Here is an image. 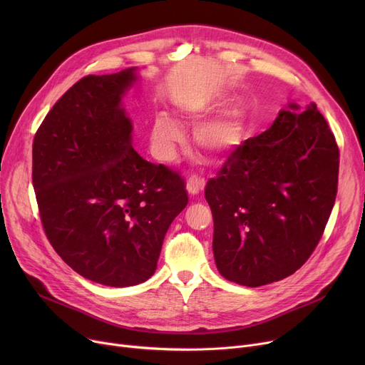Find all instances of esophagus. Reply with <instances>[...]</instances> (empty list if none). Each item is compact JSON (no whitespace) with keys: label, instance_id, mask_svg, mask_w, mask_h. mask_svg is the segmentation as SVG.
Wrapping results in <instances>:
<instances>
[{"label":"esophagus","instance_id":"1","mask_svg":"<svg viewBox=\"0 0 365 365\" xmlns=\"http://www.w3.org/2000/svg\"><path fill=\"white\" fill-rule=\"evenodd\" d=\"M205 186V182L204 179H200L197 176H190L187 180H186V190L190 194V195H197L200 194L201 190L204 189Z\"/></svg>","mask_w":365,"mask_h":365}]
</instances>
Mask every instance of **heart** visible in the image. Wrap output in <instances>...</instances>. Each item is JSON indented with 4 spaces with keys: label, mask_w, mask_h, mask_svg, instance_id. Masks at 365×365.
<instances>
[{
    "label": "heart",
    "mask_w": 365,
    "mask_h": 365,
    "mask_svg": "<svg viewBox=\"0 0 365 365\" xmlns=\"http://www.w3.org/2000/svg\"><path fill=\"white\" fill-rule=\"evenodd\" d=\"M204 117L202 110H189L186 118L190 123H198ZM244 123L238 112L226 113L200 124L194 139L197 146L213 158H220L237 149L242 140ZM185 142V131L179 123L165 112L155 115L150 128V146L157 158L170 161L175 158L176 149Z\"/></svg>",
    "instance_id": "heart-1"
}]
</instances>
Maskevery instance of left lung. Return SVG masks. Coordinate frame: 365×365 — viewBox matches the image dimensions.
Listing matches in <instances>:
<instances>
[{"instance_id":"left-lung-1","label":"left lung","mask_w":365,"mask_h":365,"mask_svg":"<svg viewBox=\"0 0 365 365\" xmlns=\"http://www.w3.org/2000/svg\"><path fill=\"white\" fill-rule=\"evenodd\" d=\"M337 176L339 148L327 121L315 103L300 113L290 102L205 186L220 275L259 287L294 274L329 222Z\"/></svg>"}]
</instances>
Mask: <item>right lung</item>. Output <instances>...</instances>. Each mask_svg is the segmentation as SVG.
Instances as JSON below:
<instances>
[{
  "instance_id": "right-lung-1",
  "label": "right lung",
  "mask_w": 365,
  "mask_h": 365,
  "mask_svg": "<svg viewBox=\"0 0 365 365\" xmlns=\"http://www.w3.org/2000/svg\"><path fill=\"white\" fill-rule=\"evenodd\" d=\"M139 80V68L86 76L56 102L32 146L48 241L76 274L109 287L155 274L164 237L187 204L178 173L133 148L123 99Z\"/></svg>"
}]
</instances>
